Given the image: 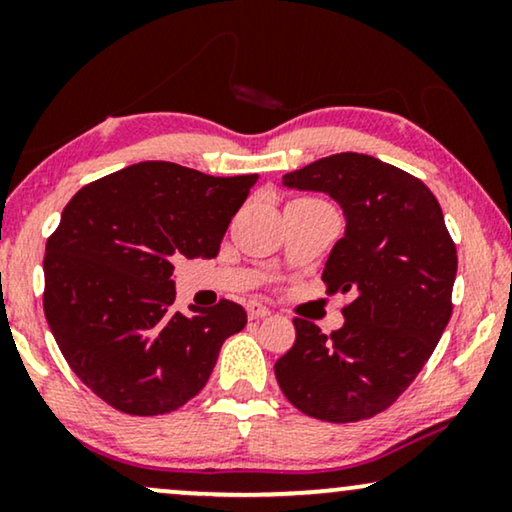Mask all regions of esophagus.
I'll use <instances>...</instances> for the list:
<instances>
[{
    "instance_id": "34e87169",
    "label": "esophagus",
    "mask_w": 512,
    "mask_h": 512,
    "mask_svg": "<svg viewBox=\"0 0 512 512\" xmlns=\"http://www.w3.org/2000/svg\"><path fill=\"white\" fill-rule=\"evenodd\" d=\"M247 314H249V319H263L270 314V307L258 303V300H251V303H247Z\"/></svg>"
}]
</instances>
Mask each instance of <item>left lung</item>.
Returning <instances> with one entry per match:
<instances>
[{"label": "left lung", "mask_w": 512, "mask_h": 512, "mask_svg": "<svg viewBox=\"0 0 512 512\" xmlns=\"http://www.w3.org/2000/svg\"><path fill=\"white\" fill-rule=\"evenodd\" d=\"M284 186L321 191L345 212L324 275L349 293L331 335L293 319L296 342L275 363L279 389L321 422H361L410 387L452 317L457 247L436 195L412 174L366 153H335L284 174Z\"/></svg>", "instance_id": "obj_1"}]
</instances>
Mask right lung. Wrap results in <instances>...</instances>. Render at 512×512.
Returning a JSON list of instances; mask_svg holds the SVG:
<instances>
[{
  "mask_svg": "<svg viewBox=\"0 0 512 512\" xmlns=\"http://www.w3.org/2000/svg\"><path fill=\"white\" fill-rule=\"evenodd\" d=\"M256 174L146 160L83 186L46 242L44 312L76 377L111 408L153 417L200 394L247 326L233 300L172 307L174 261L214 258Z\"/></svg>",
  "mask_w": 512,
  "mask_h": 512,
  "instance_id": "1",
  "label": "right lung"
}]
</instances>
